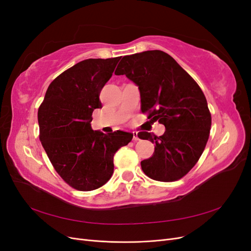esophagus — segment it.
<instances>
[{
    "label": "esophagus",
    "mask_w": 251,
    "mask_h": 251,
    "mask_svg": "<svg viewBox=\"0 0 251 251\" xmlns=\"http://www.w3.org/2000/svg\"><path fill=\"white\" fill-rule=\"evenodd\" d=\"M133 140H134V141H138V140H139L138 133H137V132H133Z\"/></svg>",
    "instance_id": "1"
}]
</instances>
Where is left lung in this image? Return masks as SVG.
Masks as SVG:
<instances>
[{
    "instance_id": "1",
    "label": "left lung",
    "mask_w": 251,
    "mask_h": 251,
    "mask_svg": "<svg viewBox=\"0 0 251 251\" xmlns=\"http://www.w3.org/2000/svg\"><path fill=\"white\" fill-rule=\"evenodd\" d=\"M116 75H126L138 87L142 113L164 125L162 136L140 132L138 137L155 143L151 157L141 161L151 179H181L198 162L206 146L211 116L206 98L193 77L168 53L160 50L126 55Z\"/></svg>"
}]
</instances>
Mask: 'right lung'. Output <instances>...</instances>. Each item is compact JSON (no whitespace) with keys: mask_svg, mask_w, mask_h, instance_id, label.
<instances>
[{"mask_svg":"<svg viewBox=\"0 0 251 251\" xmlns=\"http://www.w3.org/2000/svg\"><path fill=\"white\" fill-rule=\"evenodd\" d=\"M120 56L89 58L74 65L53 80L37 113L40 140L57 174L82 192L107 183L114 172L116 151L133 134H103L91 127L92 113L102 108L100 91Z\"/></svg>","mask_w":251,"mask_h":251,"instance_id":"add662e5","label":"right lung"}]
</instances>
